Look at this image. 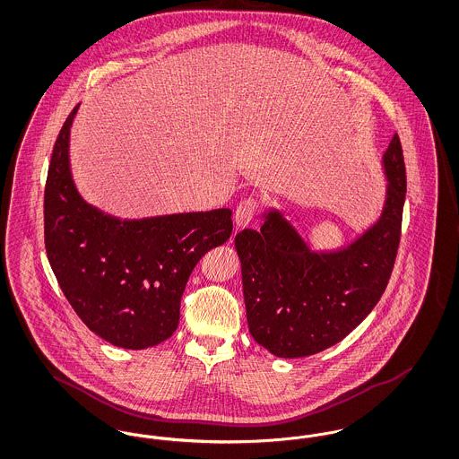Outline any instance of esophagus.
Returning <instances> with one entry per match:
<instances>
[{"label": "esophagus", "instance_id": "1", "mask_svg": "<svg viewBox=\"0 0 459 459\" xmlns=\"http://www.w3.org/2000/svg\"><path fill=\"white\" fill-rule=\"evenodd\" d=\"M255 210H256V201L255 199H244L240 201L236 213H234V223H236V229H244L249 225V221L253 220L255 215Z\"/></svg>", "mask_w": 459, "mask_h": 459}]
</instances>
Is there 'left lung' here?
Masks as SVG:
<instances>
[{
	"label": "left lung",
	"mask_w": 459,
	"mask_h": 459,
	"mask_svg": "<svg viewBox=\"0 0 459 459\" xmlns=\"http://www.w3.org/2000/svg\"><path fill=\"white\" fill-rule=\"evenodd\" d=\"M387 178L380 219L348 247L313 251L284 215L236 236L247 327L279 358L311 356L341 342L382 298L401 239L406 169L399 135L382 156Z\"/></svg>",
	"instance_id": "left-lung-1"
}]
</instances>
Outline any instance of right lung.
<instances>
[{
	"mask_svg": "<svg viewBox=\"0 0 459 459\" xmlns=\"http://www.w3.org/2000/svg\"><path fill=\"white\" fill-rule=\"evenodd\" d=\"M56 137L44 189V244L68 303L91 332L124 350L167 341L196 263L232 234V212L127 220L79 195L70 170V129Z\"/></svg>",
	"mask_w": 459,
	"mask_h": 459,
	"instance_id": "obj_1",
	"label": "right lung"
}]
</instances>
